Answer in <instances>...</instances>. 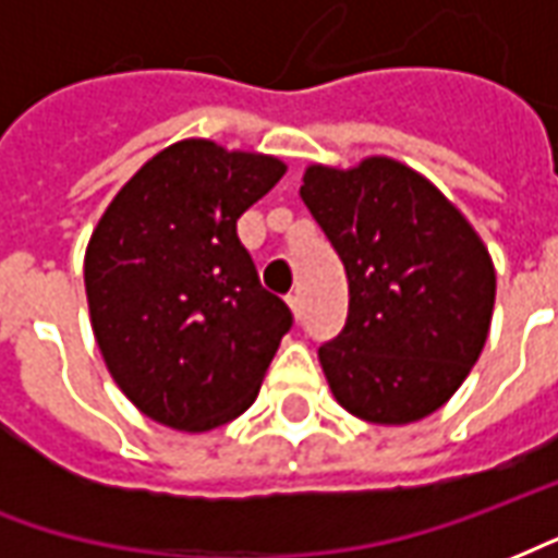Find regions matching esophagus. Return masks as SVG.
Wrapping results in <instances>:
<instances>
[{
    "label": "esophagus",
    "instance_id": "34e87169",
    "mask_svg": "<svg viewBox=\"0 0 558 558\" xmlns=\"http://www.w3.org/2000/svg\"><path fill=\"white\" fill-rule=\"evenodd\" d=\"M287 304H290V311L295 319H302V299L299 295H287Z\"/></svg>",
    "mask_w": 558,
    "mask_h": 558
}]
</instances>
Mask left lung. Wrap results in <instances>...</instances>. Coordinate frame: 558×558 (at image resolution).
I'll return each mask as SVG.
<instances>
[{"mask_svg": "<svg viewBox=\"0 0 558 558\" xmlns=\"http://www.w3.org/2000/svg\"><path fill=\"white\" fill-rule=\"evenodd\" d=\"M299 194L350 280L347 326L319 347L331 395L371 424L427 418L490 331L496 271L478 232L421 172L379 155L311 163Z\"/></svg>", "mask_w": 558, "mask_h": 558, "instance_id": "obj_1", "label": "left lung"}]
</instances>
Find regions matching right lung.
Returning a JSON list of instances; mask_svg holds the SVG:
<instances>
[{
	"label": "right lung",
	"mask_w": 558,
	"mask_h": 558,
	"mask_svg": "<svg viewBox=\"0 0 558 558\" xmlns=\"http://www.w3.org/2000/svg\"><path fill=\"white\" fill-rule=\"evenodd\" d=\"M287 163L182 140L113 196L86 247L92 331L125 398L172 430L239 418L292 314L263 290L235 220Z\"/></svg>",
	"instance_id": "add662e5"
}]
</instances>
